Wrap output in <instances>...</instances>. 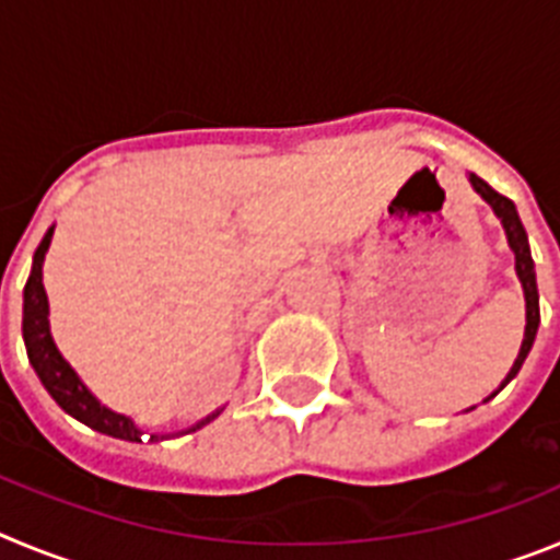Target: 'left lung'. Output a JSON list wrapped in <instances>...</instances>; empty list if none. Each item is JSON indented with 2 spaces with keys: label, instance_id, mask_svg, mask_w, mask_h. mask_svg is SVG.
Returning a JSON list of instances; mask_svg holds the SVG:
<instances>
[{
  "label": "left lung",
  "instance_id": "1",
  "mask_svg": "<svg viewBox=\"0 0 560 560\" xmlns=\"http://www.w3.org/2000/svg\"><path fill=\"white\" fill-rule=\"evenodd\" d=\"M468 182H471L474 190L482 196V201H488V205H491L493 215L502 221V230H504V237H508V246H511L513 255H516V277H518V283H522V291H524V319H527V323H524V339H522V348H518L516 361H513L511 373L504 375V381H502V387H504V384L516 378V373L522 370L524 359H527V353H530V348H533V341H536L538 323H541V314H538L536 266H533L530 244H527V232H524L522 219H518L516 205H513L511 199H504L502 192L493 190L488 182L479 179L477 173H468ZM502 387H499V389H502Z\"/></svg>",
  "mask_w": 560,
  "mask_h": 560
}]
</instances>
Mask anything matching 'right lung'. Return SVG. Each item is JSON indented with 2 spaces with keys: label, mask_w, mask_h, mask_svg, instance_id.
Segmentation results:
<instances>
[{
  "label": "right lung",
  "mask_w": 560,
  "mask_h": 560,
  "mask_svg": "<svg viewBox=\"0 0 560 560\" xmlns=\"http://www.w3.org/2000/svg\"><path fill=\"white\" fill-rule=\"evenodd\" d=\"M52 232L56 226H49L47 235L42 237L36 255H33V269H30L27 285H24V314H22V336H24V348H27V359L36 370V375L42 378L44 389L52 395L58 407L67 415H72L75 420L86 423L89 429L95 432L108 434V438L128 440V443H142V438H148L151 443H160V440L167 438H182V434L199 432L205 429L210 420L219 418L224 412V407H219L215 412H210L207 418L196 420L192 427L179 429V432L171 434H145L137 423H133L128 415L114 412L106 404L97 400V395L86 387L81 381V375L72 370L67 359L58 350L56 339L49 334V303H47V291H44V257H47L49 241H52Z\"/></svg>",
  "instance_id": "obj_1"
}]
</instances>
